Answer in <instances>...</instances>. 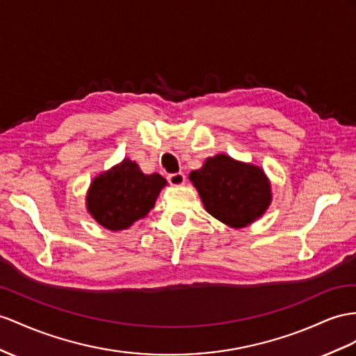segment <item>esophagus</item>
<instances>
[{"instance_id":"esophagus-1","label":"esophagus","mask_w":356,"mask_h":356,"mask_svg":"<svg viewBox=\"0 0 356 356\" xmlns=\"http://www.w3.org/2000/svg\"><path fill=\"white\" fill-rule=\"evenodd\" d=\"M168 181H170V185H172V186H180V185H184L185 184V175L184 172H175V175H170L168 176Z\"/></svg>"}]
</instances>
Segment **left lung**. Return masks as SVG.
I'll list each match as a JSON object with an SVG mask.
<instances>
[{
  "label": "left lung",
  "mask_w": 356,
  "mask_h": 356,
  "mask_svg": "<svg viewBox=\"0 0 356 356\" xmlns=\"http://www.w3.org/2000/svg\"><path fill=\"white\" fill-rule=\"evenodd\" d=\"M189 180L206 211L232 229H243L259 220L272 200L265 171L227 154L206 159L202 168L191 171Z\"/></svg>",
  "instance_id": "8db88e82"
}]
</instances>
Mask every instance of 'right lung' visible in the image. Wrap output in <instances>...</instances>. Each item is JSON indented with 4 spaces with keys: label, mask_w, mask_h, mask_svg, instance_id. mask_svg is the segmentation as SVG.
Returning <instances> with one entry per match:
<instances>
[{
    "label": "right lung",
    "mask_w": 356,
    "mask_h": 356,
    "mask_svg": "<svg viewBox=\"0 0 356 356\" xmlns=\"http://www.w3.org/2000/svg\"><path fill=\"white\" fill-rule=\"evenodd\" d=\"M167 180L158 172L144 175L138 163L124 158L93 179L87 193V211L106 230L118 232L147 215Z\"/></svg>",
    "instance_id": "1"
}]
</instances>
